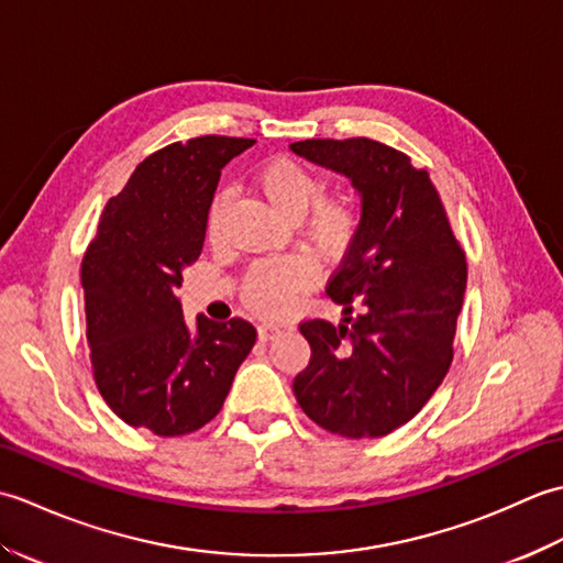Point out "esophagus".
I'll return each mask as SVG.
<instances>
[{
  "label": "esophagus",
  "mask_w": 563,
  "mask_h": 563,
  "mask_svg": "<svg viewBox=\"0 0 563 563\" xmlns=\"http://www.w3.org/2000/svg\"><path fill=\"white\" fill-rule=\"evenodd\" d=\"M275 333H280V327H278V324H271V321H263V324H258V339H261V341L273 339Z\"/></svg>",
  "instance_id": "34e87169"
}]
</instances>
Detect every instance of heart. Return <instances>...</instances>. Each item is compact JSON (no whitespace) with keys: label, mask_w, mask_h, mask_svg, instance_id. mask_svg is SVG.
<instances>
[{"label":"heart","mask_w":563,"mask_h":563,"mask_svg":"<svg viewBox=\"0 0 563 563\" xmlns=\"http://www.w3.org/2000/svg\"><path fill=\"white\" fill-rule=\"evenodd\" d=\"M254 181L271 206L290 218H300V232L319 254L329 258L341 256L361 227V210L351 196L324 194V181L307 164L292 157H273L263 162ZM227 198L214 194L208 214L206 232L210 242H220ZM317 278V261L307 254H288L251 263L239 283L242 302L258 314H283L290 309L295 297Z\"/></svg>","instance_id":"heart-1"}]
</instances>
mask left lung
I'll return each mask as SVG.
<instances>
[{"label":"left lung","instance_id":"left-lung-1","mask_svg":"<svg viewBox=\"0 0 563 563\" xmlns=\"http://www.w3.org/2000/svg\"><path fill=\"white\" fill-rule=\"evenodd\" d=\"M290 150L345 174L363 196L357 234L327 292L339 327L305 319L312 357L295 377L297 404L343 438H382L409 423L452 363L466 256L426 169L369 137L305 140Z\"/></svg>","mask_w":563,"mask_h":563}]
</instances>
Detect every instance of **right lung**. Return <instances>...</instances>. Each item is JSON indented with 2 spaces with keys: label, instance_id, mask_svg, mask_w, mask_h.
Returning a JSON list of instances; mask_svg holds the SVG:
<instances>
[{
  "label": "right lung",
  "instance_id": "obj_1",
  "mask_svg": "<svg viewBox=\"0 0 563 563\" xmlns=\"http://www.w3.org/2000/svg\"><path fill=\"white\" fill-rule=\"evenodd\" d=\"M256 140L202 135L142 162L109 200L81 261L93 382L111 411L154 435H186L220 413L256 329L198 317L190 331L176 288L206 242L222 166Z\"/></svg>",
  "mask_w": 563,
  "mask_h": 563
}]
</instances>
